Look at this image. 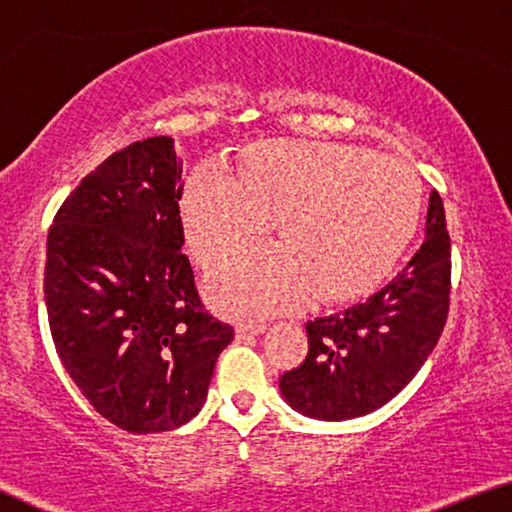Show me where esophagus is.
Returning a JSON list of instances; mask_svg holds the SVG:
<instances>
[{
	"instance_id": "34e87169",
	"label": "esophagus",
	"mask_w": 512,
	"mask_h": 512,
	"mask_svg": "<svg viewBox=\"0 0 512 512\" xmlns=\"http://www.w3.org/2000/svg\"><path fill=\"white\" fill-rule=\"evenodd\" d=\"M266 326L264 324H257V326H236V338L239 340H248V338H255V335L264 333Z\"/></svg>"
}]
</instances>
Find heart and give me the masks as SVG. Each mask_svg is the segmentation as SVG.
<instances>
[{
  "mask_svg": "<svg viewBox=\"0 0 512 512\" xmlns=\"http://www.w3.org/2000/svg\"><path fill=\"white\" fill-rule=\"evenodd\" d=\"M179 207L202 264L246 248L276 218L280 243L225 259L204 282L213 310L253 322L310 294L338 303L375 289L416 232L421 188L407 165L370 149L269 140L243 151L236 174L195 170Z\"/></svg>",
  "mask_w": 512,
  "mask_h": 512,
  "instance_id": "1",
  "label": "heart"
}]
</instances>
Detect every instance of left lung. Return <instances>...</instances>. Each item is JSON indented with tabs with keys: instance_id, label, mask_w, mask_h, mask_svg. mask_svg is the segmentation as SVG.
I'll list each match as a JSON object with an SVG mask.
<instances>
[{
	"instance_id": "obj_1",
	"label": "left lung",
	"mask_w": 512,
	"mask_h": 512,
	"mask_svg": "<svg viewBox=\"0 0 512 512\" xmlns=\"http://www.w3.org/2000/svg\"><path fill=\"white\" fill-rule=\"evenodd\" d=\"M448 294L451 239L444 202L432 190L421 250L368 301L305 324L308 356L280 377L282 398L317 421H349L384 407L437 347Z\"/></svg>"
}]
</instances>
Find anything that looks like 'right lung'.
I'll list each match as a JSON object with an SVG mask.
<instances>
[{"instance_id": "1", "label": "right lung", "mask_w": 512, "mask_h": 512, "mask_svg": "<svg viewBox=\"0 0 512 512\" xmlns=\"http://www.w3.org/2000/svg\"><path fill=\"white\" fill-rule=\"evenodd\" d=\"M183 167L172 137L105 158L48 232L45 308L82 395L121 430H174L197 416L230 324L204 312L181 253Z\"/></svg>"}]
</instances>
